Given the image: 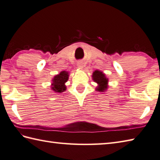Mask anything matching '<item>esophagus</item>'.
I'll return each instance as SVG.
<instances>
[{
  "mask_svg": "<svg viewBox=\"0 0 160 160\" xmlns=\"http://www.w3.org/2000/svg\"><path fill=\"white\" fill-rule=\"evenodd\" d=\"M77 67H78V68H81V69H82V68H83V67H84L83 62H78V64H77Z\"/></svg>",
  "mask_w": 160,
  "mask_h": 160,
  "instance_id": "34e87169",
  "label": "esophagus"
}]
</instances>
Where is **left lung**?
<instances>
[{"mask_svg": "<svg viewBox=\"0 0 160 160\" xmlns=\"http://www.w3.org/2000/svg\"><path fill=\"white\" fill-rule=\"evenodd\" d=\"M92 76L93 82L98 84L96 88V91L98 92H105L108 90L109 87V79L106 77V75L102 71L96 70L93 72Z\"/></svg>", "mask_w": 160, "mask_h": 160, "instance_id": "obj_1", "label": "left lung"}]
</instances>
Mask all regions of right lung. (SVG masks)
<instances>
[{"label": "right lung", "instance_id": "obj_1", "mask_svg": "<svg viewBox=\"0 0 160 160\" xmlns=\"http://www.w3.org/2000/svg\"><path fill=\"white\" fill-rule=\"evenodd\" d=\"M69 77V72L67 71H62L60 73L52 78L51 80V89L53 92L61 93L67 90V86L65 83L67 82Z\"/></svg>", "mask_w": 160, "mask_h": 160}]
</instances>
